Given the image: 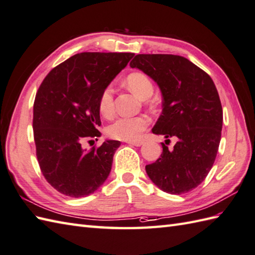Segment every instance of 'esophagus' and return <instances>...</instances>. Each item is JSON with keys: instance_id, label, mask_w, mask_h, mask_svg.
Segmentation results:
<instances>
[{"instance_id": "esophagus-1", "label": "esophagus", "mask_w": 255, "mask_h": 255, "mask_svg": "<svg viewBox=\"0 0 255 255\" xmlns=\"http://www.w3.org/2000/svg\"><path fill=\"white\" fill-rule=\"evenodd\" d=\"M127 143L134 145V146H140V145L143 144V141H142V140H133V141H127Z\"/></svg>"}]
</instances>
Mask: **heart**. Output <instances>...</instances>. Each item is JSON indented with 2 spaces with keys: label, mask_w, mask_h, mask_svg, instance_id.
Listing matches in <instances>:
<instances>
[{
  "label": "heart",
  "mask_w": 255,
  "mask_h": 255,
  "mask_svg": "<svg viewBox=\"0 0 255 255\" xmlns=\"http://www.w3.org/2000/svg\"><path fill=\"white\" fill-rule=\"evenodd\" d=\"M126 84L135 96L142 100H146L152 97L154 92V86L149 77L141 73L130 74ZM113 88L111 86L103 89L99 98V112L103 117H111L114 113V97ZM150 124V118L146 116H133V117H118L106 127L105 131L109 137L123 140L133 141L138 140L142 132L144 131Z\"/></svg>",
  "instance_id": "obj_1"
}]
</instances>
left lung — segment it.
I'll use <instances>...</instances> for the list:
<instances>
[{"mask_svg": "<svg viewBox=\"0 0 255 255\" xmlns=\"http://www.w3.org/2000/svg\"><path fill=\"white\" fill-rule=\"evenodd\" d=\"M130 67L142 70L161 89L163 110L153 133L177 138L173 150L162 143L161 157L145 166L147 176L164 192L193 190L210 173L221 142L223 109L214 82L179 55L138 54Z\"/></svg>", "mask_w": 255, "mask_h": 255, "instance_id": "1", "label": "left lung"}]
</instances>
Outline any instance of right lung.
Returning a JSON list of instances; mask_svg holds the SVG:
<instances>
[{"label":"right lung","instance_id":"right-lung-1","mask_svg":"<svg viewBox=\"0 0 255 255\" xmlns=\"http://www.w3.org/2000/svg\"><path fill=\"white\" fill-rule=\"evenodd\" d=\"M133 55L79 53L53 68L40 85L33 104L35 153L44 178L62 194L87 197L109 177L121 142L106 140L90 150L82 142L101 135L100 94Z\"/></svg>","mask_w":255,"mask_h":255}]
</instances>
